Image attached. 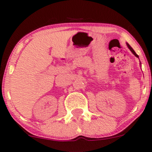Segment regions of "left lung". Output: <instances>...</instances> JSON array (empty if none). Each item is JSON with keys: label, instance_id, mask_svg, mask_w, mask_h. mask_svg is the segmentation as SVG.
I'll list each match as a JSON object with an SVG mask.
<instances>
[{"label": "left lung", "instance_id": "8db88e82", "mask_svg": "<svg viewBox=\"0 0 152 152\" xmlns=\"http://www.w3.org/2000/svg\"><path fill=\"white\" fill-rule=\"evenodd\" d=\"M126 45H127V47H128V48H129V50H130L131 51V52H132V54H134V55L135 56H136V57H137V58H139V56L137 55V54H136V52H134V49H133L132 48V47H131V46H130V45H129V44L128 43H126ZM140 66H141V62H140Z\"/></svg>", "mask_w": 152, "mask_h": 152}]
</instances>
